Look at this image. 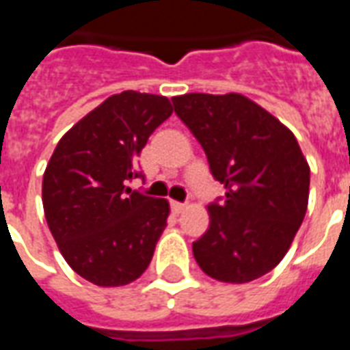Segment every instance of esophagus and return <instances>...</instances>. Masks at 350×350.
<instances>
[{
  "instance_id": "esophagus-1",
  "label": "esophagus",
  "mask_w": 350,
  "mask_h": 350,
  "mask_svg": "<svg viewBox=\"0 0 350 350\" xmlns=\"http://www.w3.org/2000/svg\"><path fill=\"white\" fill-rule=\"evenodd\" d=\"M185 208H187V204H183V202H172V210L176 213H182Z\"/></svg>"
}]
</instances>
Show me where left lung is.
I'll return each mask as SVG.
<instances>
[{
    "instance_id": "left-lung-1",
    "label": "left lung",
    "mask_w": 350,
    "mask_h": 350,
    "mask_svg": "<svg viewBox=\"0 0 350 350\" xmlns=\"http://www.w3.org/2000/svg\"><path fill=\"white\" fill-rule=\"evenodd\" d=\"M174 110L204 148L225 202L193 243L206 275L247 283L273 270L306 217L309 165L293 131L242 93H185Z\"/></svg>"
}]
</instances>
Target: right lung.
Masks as SVG:
<instances>
[{
	"label": "right lung",
	"instance_id": "add662e5",
	"mask_svg": "<svg viewBox=\"0 0 350 350\" xmlns=\"http://www.w3.org/2000/svg\"><path fill=\"white\" fill-rule=\"evenodd\" d=\"M172 114L163 95L114 93L59 138L42 176L44 217L67 264L97 286L146 271L167 227V198L131 191L135 161Z\"/></svg>",
	"mask_w": 350,
	"mask_h": 350
}]
</instances>
